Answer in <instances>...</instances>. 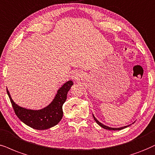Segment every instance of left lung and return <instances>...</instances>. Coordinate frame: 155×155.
<instances>
[{
	"label": "left lung",
	"mask_w": 155,
	"mask_h": 155,
	"mask_svg": "<svg viewBox=\"0 0 155 155\" xmlns=\"http://www.w3.org/2000/svg\"><path fill=\"white\" fill-rule=\"evenodd\" d=\"M92 115H93V117H94V120H95L96 122H97V124L99 125V126L101 127L104 129H106V130H123V129L126 128V127H127L130 126V125H128V126H124V127H118V128H114V127H108V126H106V125L103 124L102 123H101L100 121H98L97 119V118H96V117H94V114H92Z\"/></svg>",
	"instance_id": "obj_1"
}]
</instances>
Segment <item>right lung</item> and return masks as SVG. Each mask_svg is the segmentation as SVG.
Segmentation results:
<instances>
[{
  "instance_id": "obj_1",
  "label": "right lung",
  "mask_w": 155,
  "mask_h": 155,
  "mask_svg": "<svg viewBox=\"0 0 155 155\" xmlns=\"http://www.w3.org/2000/svg\"><path fill=\"white\" fill-rule=\"evenodd\" d=\"M73 84L71 80L64 83L58 89L51 102L38 110L20 107L13 101L8 89L7 94L15 114L21 121L35 130H44L56 126L61 120L64 114L62 107L66 100L68 92Z\"/></svg>"
}]
</instances>
